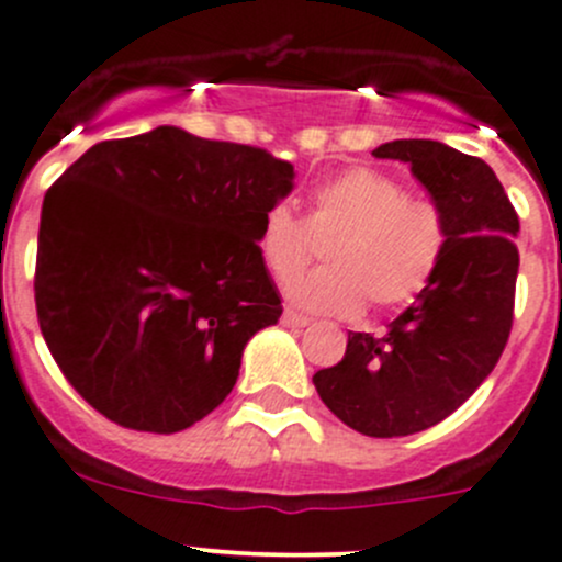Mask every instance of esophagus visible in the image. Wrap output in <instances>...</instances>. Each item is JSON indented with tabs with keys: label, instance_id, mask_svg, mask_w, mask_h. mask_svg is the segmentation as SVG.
I'll return each mask as SVG.
<instances>
[{
	"label": "esophagus",
	"instance_id": "esophagus-1",
	"mask_svg": "<svg viewBox=\"0 0 562 562\" xmlns=\"http://www.w3.org/2000/svg\"><path fill=\"white\" fill-rule=\"evenodd\" d=\"M283 324H286V327H308L311 324V319L308 316H303V314H294V311H283Z\"/></svg>",
	"mask_w": 562,
	"mask_h": 562
}]
</instances>
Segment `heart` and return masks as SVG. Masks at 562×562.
<instances>
[{"label":"heart","instance_id":"b5f03b06","mask_svg":"<svg viewBox=\"0 0 562 562\" xmlns=\"http://www.w3.org/2000/svg\"><path fill=\"white\" fill-rule=\"evenodd\" d=\"M447 240V218L436 202L408 196L395 178L349 167L311 189L303 222L286 202L268 207L257 251L273 279L289 281L324 243L327 268L294 279L286 294L305 311L351 316L362 303L395 311L419 297Z\"/></svg>","mask_w":562,"mask_h":562}]
</instances>
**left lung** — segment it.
I'll list each match as a JSON object with an SVG mask.
<instances>
[{"instance_id":"1","label":"left lung","mask_w":562,"mask_h":562,"mask_svg":"<svg viewBox=\"0 0 562 562\" xmlns=\"http://www.w3.org/2000/svg\"><path fill=\"white\" fill-rule=\"evenodd\" d=\"M375 159L411 165L447 218L449 240L436 276L384 335L349 333L338 366L314 386L344 425L397 438L447 419L506 349L514 319L519 218L493 167L438 140H392Z\"/></svg>"}]
</instances>
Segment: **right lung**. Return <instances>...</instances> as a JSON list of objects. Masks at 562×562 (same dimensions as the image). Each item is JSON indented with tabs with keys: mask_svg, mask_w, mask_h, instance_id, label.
Returning <instances> with one entry per match:
<instances>
[{
	"mask_svg": "<svg viewBox=\"0 0 562 562\" xmlns=\"http://www.w3.org/2000/svg\"><path fill=\"white\" fill-rule=\"evenodd\" d=\"M294 167L178 126L91 146L43 200L34 303L89 406L178 432L233 392L254 333L281 316L257 251Z\"/></svg>",
	"mask_w": 562,
	"mask_h": 562,
	"instance_id": "right-lung-1",
	"label": "right lung"
}]
</instances>
